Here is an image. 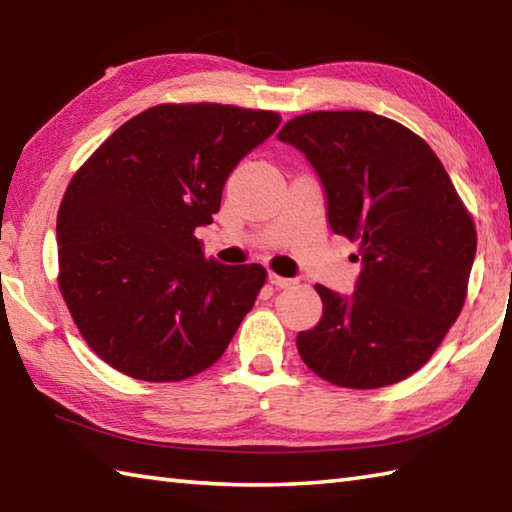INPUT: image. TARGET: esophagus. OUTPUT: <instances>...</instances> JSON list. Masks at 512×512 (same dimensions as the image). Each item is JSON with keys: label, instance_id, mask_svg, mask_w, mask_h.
<instances>
[{"label": "esophagus", "instance_id": "34e87169", "mask_svg": "<svg viewBox=\"0 0 512 512\" xmlns=\"http://www.w3.org/2000/svg\"><path fill=\"white\" fill-rule=\"evenodd\" d=\"M268 279H270V284H273L275 288H292V286L297 284V279L279 277V275H275V273H270V275H268Z\"/></svg>", "mask_w": 512, "mask_h": 512}]
</instances>
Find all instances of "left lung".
Instances as JSON below:
<instances>
[{
    "label": "left lung",
    "instance_id": "8db88e82",
    "mask_svg": "<svg viewBox=\"0 0 512 512\" xmlns=\"http://www.w3.org/2000/svg\"><path fill=\"white\" fill-rule=\"evenodd\" d=\"M321 178L328 222L358 242L361 275L345 297L317 284L323 317L297 350L332 385L376 389L429 361L466 299L477 235L431 147L372 112H312L277 136Z\"/></svg>",
    "mask_w": 512,
    "mask_h": 512
}]
</instances>
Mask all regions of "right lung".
I'll return each mask as SVG.
<instances>
[{
	"label": "right lung",
	"instance_id": "1",
	"mask_svg": "<svg viewBox=\"0 0 512 512\" xmlns=\"http://www.w3.org/2000/svg\"><path fill=\"white\" fill-rule=\"evenodd\" d=\"M275 112L156 105L129 118L74 173L57 215L59 288L92 350L149 383L211 367L266 281L259 264L206 259L237 162L275 134Z\"/></svg>",
	"mask_w": 512,
	"mask_h": 512
}]
</instances>
